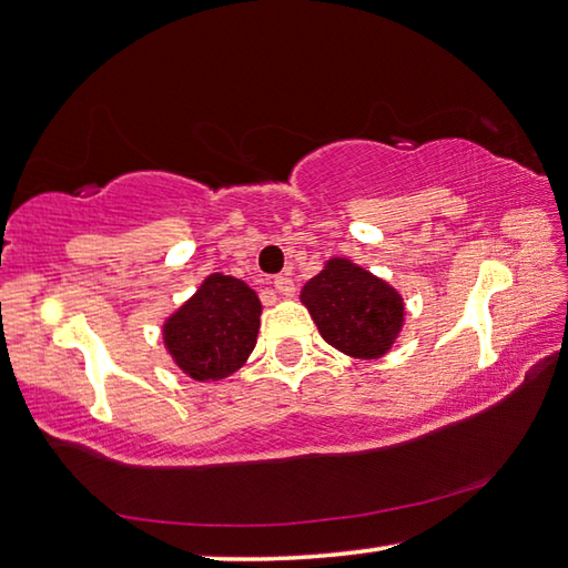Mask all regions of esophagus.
<instances>
[{
  "label": "esophagus",
  "instance_id": "34e87169",
  "mask_svg": "<svg viewBox=\"0 0 568 568\" xmlns=\"http://www.w3.org/2000/svg\"><path fill=\"white\" fill-rule=\"evenodd\" d=\"M274 286H276V292L282 294V296H292V294H294L292 276H276V278H274Z\"/></svg>",
  "mask_w": 568,
  "mask_h": 568
}]
</instances>
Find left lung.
<instances>
[{
  "label": "left lung",
  "mask_w": 568,
  "mask_h": 568,
  "mask_svg": "<svg viewBox=\"0 0 568 568\" xmlns=\"http://www.w3.org/2000/svg\"><path fill=\"white\" fill-rule=\"evenodd\" d=\"M302 304L326 344L356 359H379L404 324L402 294L349 258H329L304 284Z\"/></svg>",
  "instance_id": "left-lung-1"
}]
</instances>
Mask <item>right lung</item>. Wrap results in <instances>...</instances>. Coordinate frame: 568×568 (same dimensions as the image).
Instances as JSON below:
<instances>
[{"mask_svg":"<svg viewBox=\"0 0 568 568\" xmlns=\"http://www.w3.org/2000/svg\"><path fill=\"white\" fill-rule=\"evenodd\" d=\"M262 302L242 278L212 274L169 316L164 346L174 364L196 382L234 374L252 354Z\"/></svg>","mask_w":568,"mask_h":568,"instance_id":"obj_1","label":"right lung"}]
</instances>
